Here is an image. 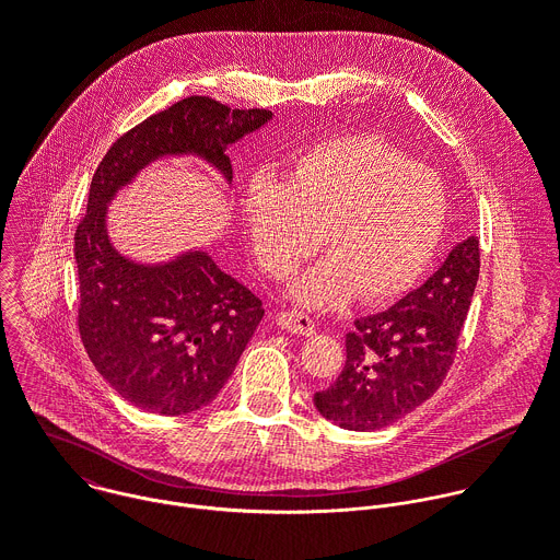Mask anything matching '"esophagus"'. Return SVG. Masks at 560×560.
Masks as SVG:
<instances>
[{"label": "esophagus", "instance_id": "esophagus-1", "mask_svg": "<svg viewBox=\"0 0 560 560\" xmlns=\"http://www.w3.org/2000/svg\"><path fill=\"white\" fill-rule=\"evenodd\" d=\"M277 324H279L281 330L299 335V337H312L316 332V326L312 322V316H307L303 312H296V310L281 312L279 318H277Z\"/></svg>", "mask_w": 560, "mask_h": 560}]
</instances>
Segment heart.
<instances>
[{
	"mask_svg": "<svg viewBox=\"0 0 560 560\" xmlns=\"http://www.w3.org/2000/svg\"><path fill=\"white\" fill-rule=\"evenodd\" d=\"M244 223L259 266L285 277L324 244L328 257L303 270L288 296L332 310L357 292L385 301L430 264L445 223L441 179L372 137H346L305 152L285 184L257 177Z\"/></svg>",
	"mask_w": 560,
	"mask_h": 560,
	"instance_id": "b5f03b06",
	"label": "heart"
}]
</instances>
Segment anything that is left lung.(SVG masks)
Returning <instances> with one entry per match:
<instances>
[{
	"label": "left lung",
	"mask_w": 560,
	"mask_h": 560,
	"mask_svg": "<svg viewBox=\"0 0 560 560\" xmlns=\"http://www.w3.org/2000/svg\"><path fill=\"white\" fill-rule=\"evenodd\" d=\"M478 236L456 244L441 268L392 307L354 322L339 378L314 394V408L343 430L392 425L439 389L478 281Z\"/></svg>",
	"instance_id": "1"
}]
</instances>
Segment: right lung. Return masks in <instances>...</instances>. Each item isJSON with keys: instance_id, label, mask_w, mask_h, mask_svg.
<instances>
[{"instance_id": "obj_1", "label": "right lung", "mask_w": 560, "mask_h": 560, "mask_svg": "<svg viewBox=\"0 0 560 560\" xmlns=\"http://www.w3.org/2000/svg\"><path fill=\"white\" fill-rule=\"evenodd\" d=\"M270 119V110L188 97L121 135L95 171L86 217L74 232L79 335L97 372L143 412L179 417L208 406L261 324L264 307L208 250L154 264L126 257L108 234V206L166 156H199L232 184L225 150Z\"/></svg>"}]
</instances>
